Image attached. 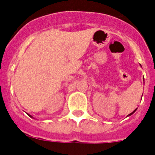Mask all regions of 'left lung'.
Wrapping results in <instances>:
<instances>
[{
  "label": "left lung",
  "mask_w": 155,
  "mask_h": 155,
  "mask_svg": "<svg viewBox=\"0 0 155 155\" xmlns=\"http://www.w3.org/2000/svg\"><path fill=\"white\" fill-rule=\"evenodd\" d=\"M135 111H136V109H135V110H134V112H133V113H130V114H129V115H128V116H130V115H131V114H133V113H134V112H135Z\"/></svg>",
  "instance_id": "left-lung-1"
}]
</instances>
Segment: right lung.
I'll return each mask as SVG.
<instances>
[{
	"label": "right lung",
	"instance_id": "right-lung-1",
	"mask_svg": "<svg viewBox=\"0 0 155 155\" xmlns=\"http://www.w3.org/2000/svg\"><path fill=\"white\" fill-rule=\"evenodd\" d=\"M30 117H31V116H30Z\"/></svg>",
	"mask_w": 155,
	"mask_h": 155
}]
</instances>
